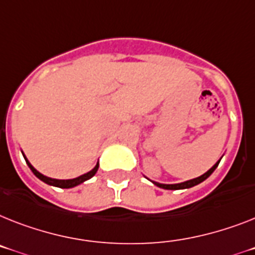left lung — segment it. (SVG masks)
Wrapping results in <instances>:
<instances>
[{
  "instance_id": "left-lung-1",
  "label": "left lung",
  "mask_w": 255,
  "mask_h": 255,
  "mask_svg": "<svg viewBox=\"0 0 255 255\" xmlns=\"http://www.w3.org/2000/svg\"><path fill=\"white\" fill-rule=\"evenodd\" d=\"M220 162V160H219ZM219 162L218 163H215L213 166V167L210 168V170L207 171V172H205L204 175H201L200 177H196V179H192V180H188V181H184V183H180V184H159V183H153L155 184V185H158L159 188H163V189H171V190H176V189H185V188H192L194 187V185H197V184L202 183L204 180H206L207 177L210 176L211 174L214 172V170L218 167V164H219Z\"/></svg>"
}]
</instances>
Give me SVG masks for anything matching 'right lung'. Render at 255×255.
<instances>
[{
	"mask_svg": "<svg viewBox=\"0 0 255 255\" xmlns=\"http://www.w3.org/2000/svg\"><path fill=\"white\" fill-rule=\"evenodd\" d=\"M25 162H27V164H28V167L31 168V171L33 172V174L36 175V176L40 179V180H42L44 183L49 184V185H54V187H58V188H72V187H76V185H79V184H81L83 181L88 180V179H91V177H93L96 175V172H97L98 170V163L96 164V167L93 168L92 171H89V172H87V174L81 175V176L79 177H75V179H70V180H58V179H51V177H48L45 176V175L40 174L37 170H36L33 166H32L31 163H29L28 160H27V158H25Z\"/></svg>",
	"mask_w": 255,
	"mask_h": 255,
	"instance_id": "1",
	"label": "right lung"
}]
</instances>
